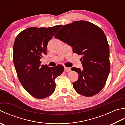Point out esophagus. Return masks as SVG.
<instances>
[{"mask_svg": "<svg viewBox=\"0 0 125 125\" xmlns=\"http://www.w3.org/2000/svg\"><path fill=\"white\" fill-rule=\"evenodd\" d=\"M71 70V69L70 68H68L64 67V71H67V72H68V71H70Z\"/></svg>", "mask_w": 125, "mask_h": 125, "instance_id": "34e87169", "label": "esophagus"}]
</instances>
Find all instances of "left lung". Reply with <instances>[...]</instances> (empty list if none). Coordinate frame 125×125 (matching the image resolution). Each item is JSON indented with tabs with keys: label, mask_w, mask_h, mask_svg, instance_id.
Returning a JSON list of instances; mask_svg holds the SVG:
<instances>
[{
	"label": "left lung",
	"mask_w": 125,
	"mask_h": 125,
	"mask_svg": "<svg viewBox=\"0 0 125 125\" xmlns=\"http://www.w3.org/2000/svg\"><path fill=\"white\" fill-rule=\"evenodd\" d=\"M55 38L72 47L73 53L82 56L83 69L71 68L79 76L73 83L77 92L85 97L99 92L110 70L109 46L102 29L90 22L78 21L62 26Z\"/></svg>",
	"instance_id": "obj_1"
}]
</instances>
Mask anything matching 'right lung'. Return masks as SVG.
<instances>
[{"label":"right lung","instance_id":"add662e5","mask_svg":"<svg viewBox=\"0 0 125 125\" xmlns=\"http://www.w3.org/2000/svg\"><path fill=\"white\" fill-rule=\"evenodd\" d=\"M28 28L16 37L13 46V62L19 80L33 97L43 99L54 92L55 79L64 71L62 65L49 67L41 65L40 59L47 55L48 42L61 27Z\"/></svg>","mask_w":125,"mask_h":125}]
</instances>
